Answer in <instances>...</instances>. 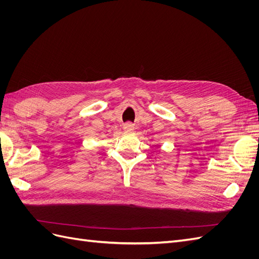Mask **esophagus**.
<instances>
[{
	"label": "esophagus",
	"mask_w": 259,
	"mask_h": 259,
	"mask_svg": "<svg viewBox=\"0 0 259 259\" xmlns=\"http://www.w3.org/2000/svg\"><path fill=\"white\" fill-rule=\"evenodd\" d=\"M123 130H124V132H134V130H135V126H134V124H132V123H125L124 125H123Z\"/></svg>",
	"instance_id": "1"
}]
</instances>
